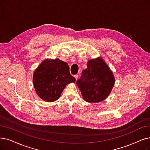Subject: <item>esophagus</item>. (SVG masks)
I'll return each mask as SVG.
<instances>
[{
    "label": "esophagus",
    "instance_id": "34e87169",
    "mask_svg": "<svg viewBox=\"0 0 150 150\" xmlns=\"http://www.w3.org/2000/svg\"><path fill=\"white\" fill-rule=\"evenodd\" d=\"M74 77H75V79H76V81L77 80V79H78V75H77V74L74 75Z\"/></svg>",
    "mask_w": 150,
    "mask_h": 150
}]
</instances>
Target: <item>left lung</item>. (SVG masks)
Masks as SVG:
<instances>
[{
    "instance_id": "obj_1",
    "label": "left lung",
    "mask_w": 150,
    "mask_h": 150,
    "mask_svg": "<svg viewBox=\"0 0 150 150\" xmlns=\"http://www.w3.org/2000/svg\"><path fill=\"white\" fill-rule=\"evenodd\" d=\"M87 68L76 83L83 99L88 103H98L106 99L115 85L112 72L101 57L88 60Z\"/></svg>"
}]
</instances>
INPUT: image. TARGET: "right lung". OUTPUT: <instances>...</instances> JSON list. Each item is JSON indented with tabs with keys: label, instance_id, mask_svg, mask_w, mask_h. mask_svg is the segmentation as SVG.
Instances as JSON below:
<instances>
[{
	"label": "right lung",
	"instance_id": "1",
	"mask_svg": "<svg viewBox=\"0 0 150 150\" xmlns=\"http://www.w3.org/2000/svg\"><path fill=\"white\" fill-rule=\"evenodd\" d=\"M33 82L39 97L47 102L57 100L66 86L75 82L67 63L58 58L46 59L34 72Z\"/></svg>",
	"mask_w": 150,
	"mask_h": 150
}]
</instances>
